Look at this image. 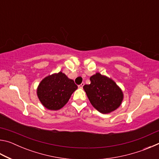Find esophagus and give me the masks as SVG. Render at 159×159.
Here are the masks:
<instances>
[{
	"instance_id": "1",
	"label": "esophagus",
	"mask_w": 159,
	"mask_h": 159,
	"mask_svg": "<svg viewBox=\"0 0 159 159\" xmlns=\"http://www.w3.org/2000/svg\"><path fill=\"white\" fill-rule=\"evenodd\" d=\"M83 85H84V83H82L81 84L79 85V88H80V89H82L83 87Z\"/></svg>"
}]
</instances>
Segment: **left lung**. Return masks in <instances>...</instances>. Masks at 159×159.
I'll return each instance as SVG.
<instances>
[{"label": "left lung", "instance_id": "left-lung-1", "mask_svg": "<svg viewBox=\"0 0 159 159\" xmlns=\"http://www.w3.org/2000/svg\"><path fill=\"white\" fill-rule=\"evenodd\" d=\"M90 80V84L85 85L83 89L94 108L102 114H109L120 107L123 93L114 80L99 73Z\"/></svg>", "mask_w": 159, "mask_h": 159}]
</instances>
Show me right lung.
I'll use <instances>...</instances> for the list:
<instances>
[{
  "mask_svg": "<svg viewBox=\"0 0 159 159\" xmlns=\"http://www.w3.org/2000/svg\"><path fill=\"white\" fill-rule=\"evenodd\" d=\"M78 86L73 80L60 71L44 78L37 88V95L45 108L59 110L68 102Z\"/></svg>",
  "mask_w": 159,
  "mask_h": 159,
  "instance_id": "right-lung-1",
  "label": "right lung"
}]
</instances>
